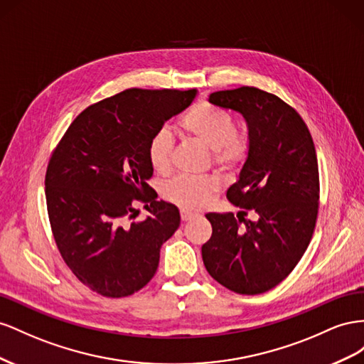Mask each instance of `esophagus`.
Instances as JSON below:
<instances>
[{
	"label": "esophagus",
	"mask_w": 364,
	"mask_h": 364,
	"mask_svg": "<svg viewBox=\"0 0 364 364\" xmlns=\"http://www.w3.org/2000/svg\"><path fill=\"white\" fill-rule=\"evenodd\" d=\"M195 216H196V213H192V212H188V210H181V220L184 223L192 220V218H195Z\"/></svg>",
	"instance_id": "1"
}]
</instances>
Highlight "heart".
<instances>
[{
    "mask_svg": "<svg viewBox=\"0 0 364 364\" xmlns=\"http://www.w3.org/2000/svg\"><path fill=\"white\" fill-rule=\"evenodd\" d=\"M181 129L189 137L212 151V161L221 169H233L245 161L250 152V137L245 131H236L233 117L227 111L203 102L192 107L180 120ZM173 139L161 129L148 143V159L157 172L171 168ZM218 191L212 176H176L166 184L164 196L188 210L203 207Z\"/></svg>",
    "mask_w": 364,
    "mask_h": 364,
    "instance_id": "heart-1",
    "label": "heart"
}]
</instances>
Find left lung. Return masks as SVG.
<instances>
[{
	"mask_svg": "<svg viewBox=\"0 0 364 364\" xmlns=\"http://www.w3.org/2000/svg\"><path fill=\"white\" fill-rule=\"evenodd\" d=\"M212 105L240 112L250 152L227 191L244 209L207 213L212 236L201 247L209 274L237 294H261L293 272L309 245L318 212V164L314 141L299 112L255 87L216 91ZM252 211L255 218L245 220Z\"/></svg>",
	"mask_w": 364,
	"mask_h": 364,
	"instance_id": "8db88e82",
	"label": "left lung"
}]
</instances>
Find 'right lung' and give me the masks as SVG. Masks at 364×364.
<instances>
[{"instance_id":"1","label":"right lung","mask_w":364,"mask_h":364,"mask_svg":"<svg viewBox=\"0 0 364 364\" xmlns=\"http://www.w3.org/2000/svg\"><path fill=\"white\" fill-rule=\"evenodd\" d=\"M196 90H124L82 111L51 154L46 198L51 232L68 268L105 297L131 296L157 272L160 248L180 212L146 183L148 143L188 108ZM137 200L150 216L131 223Z\"/></svg>"}]
</instances>
